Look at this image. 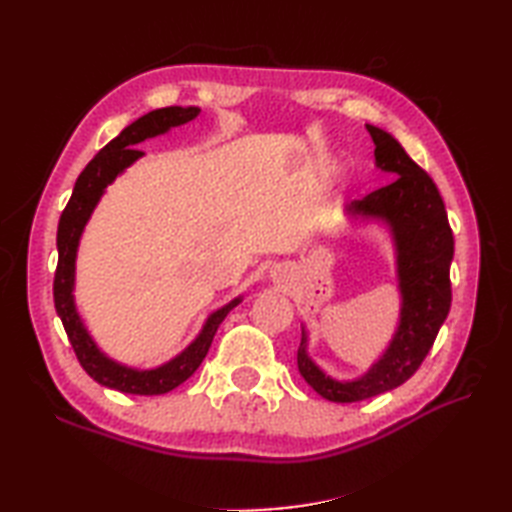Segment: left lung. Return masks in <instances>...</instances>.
Wrapping results in <instances>:
<instances>
[{
    "label": "left lung",
    "mask_w": 512,
    "mask_h": 512,
    "mask_svg": "<svg viewBox=\"0 0 512 512\" xmlns=\"http://www.w3.org/2000/svg\"><path fill=\"white\" fill-rule=\"evenodd\" d=\"M367 132L376 145V165L398 178L367 193L363 200H354L347 211L383 217L391 224L398 248L402 312L398 332L383 358L352 383L325 376L308 358L303 334L297 350L299 372L317 394L332 402H358L409 380L429 354L451 308L453 231L436 182L409 158L394 136L374 125H367Z\"/></svg>",
    "instance_id": "1"
}]
</instances>
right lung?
Returning <instances> with one entry per match:
<instances>
[{
	"label": "right lung",
	"instance_id": "add662e5",
	"mask_svg": "<svg viewBox=\"0 0 512 512\" xmlns=\"http://www.w3.org/2000/svg\"><path fill=\"white\" fill-rule=\"evenodd\" d=\"M198 112H200L198 107H162V110L149 112L145 116H140L132 125H127L123 132L114 140H110V143H107L99 154L88 162V167L81 171V176L76 178L72 198L68 200V204H65L59 220V228H57L59 262H57V270H54V284H52L54 308H57L65 334H68L72 350L76 358H79V363L85 372H88L99 385L123 391V394L160 396L182 385L184 380H187L204 361V356L209 352L211 341L217 332V325H220L226 314L239 303V299H235L222 310L213 312L198 339H195L187 350L173 358V361H169L167 365H162L158 369H147V372L123 367L110 361L105 354H101L99 347H96L94 341L90 339V334L85 332L79 314L74 310L72 286H74L76 246H79L83 226L88 224L94 206L99 202L105 187L125 167L132 165L136 158L143 156V151H138L134 145L143 143L145 138L167 132L169 127L191 121V118L198 116Z\"/></svg>",
	"mask_w": 512,
	"mask_h": 512
}]
</instances>
